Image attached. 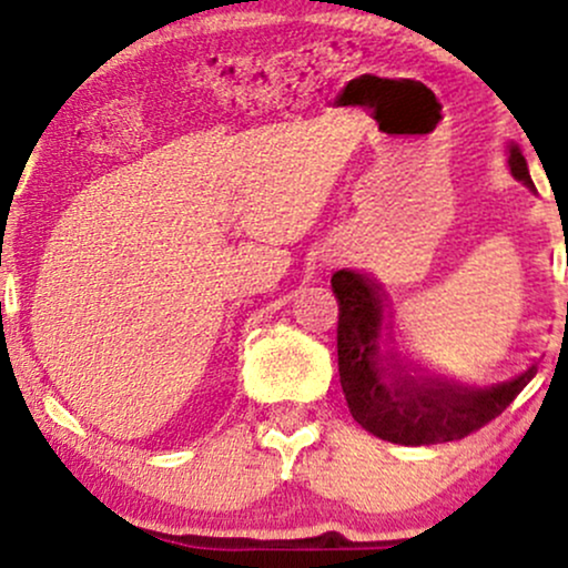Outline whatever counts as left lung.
<instances>
[{
  "label": "left lung",
  "instance_id": "left-lung-1",
  "mask_svg": "<svg viewBox=\"0 0 568 568\" xmlns=\"http://www.w3.org/2000/svg\"><path fill=\"white\" fill-rule=\"evenodd\" d=\"M510 171L534 189L518 146H510ZM338 298V379L352 419L376 438L400 446L459 440L505 410L537 374V366L491 387H459L410 371L393 347L382 291L361 272L338 270L331 277Z\"/></svg>",
  "mask_w": 568,
  "mask_h": 568
}]
</instances>
